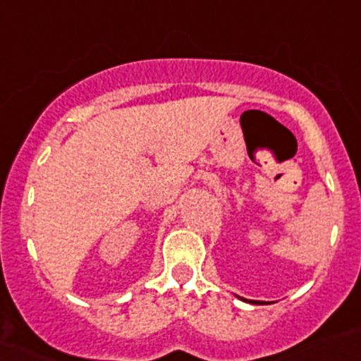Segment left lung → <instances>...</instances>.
I'll use <instances>...</instances> for the list:
<instances>
[{
  "mask_svg": "<svg viewBox=\"0 0 361 361\" xmlns=\"http://www.w3.org/2000/svg\"><path fill=\"white\" fill-rule=\"evenodd\" d=\"M252 304H257V302H255V300H254V302H252Z\"/></svg>",
  "mask_w": 361,
  "mask_h": 361,
  "instance_id": "obj_1",
  "label": "left lung"
}]
</instances>
